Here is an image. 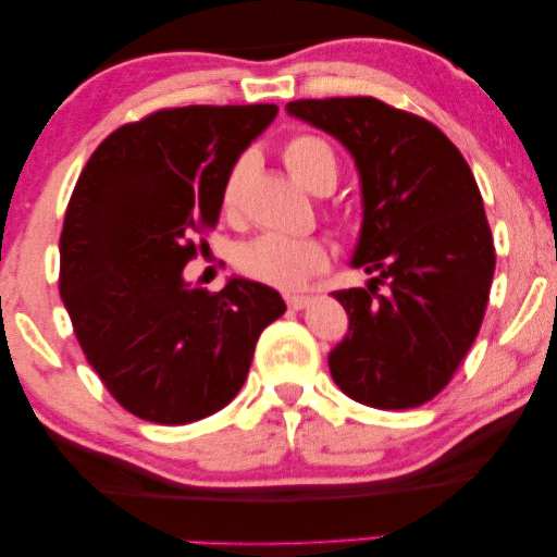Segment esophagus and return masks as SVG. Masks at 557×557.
<instances>
[{"instance_id": "esophagus-1", "label": "esophagus", "mask_w": 557, "mask_h": 557, "mask_svg": "<svg viewBox=\"0 0 557 557\" xmlns=\"http://www.w3.org/2000/svg\"><path fill=\"white\" fill-rule=\"evenodd\" d=\"M286 304H288V308H294V311H304V308L311 304V298L294 294V296H286Z\"/></svg>"}]
</instances>
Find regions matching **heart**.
I'll return each mask as SVG.
<instances>
[{
	"label": "heart",
	"instance_id": "b5f03b06",
	"mask_svg": "<svg viewBox=\"0 0 557 557\" xmlns=\"http://www.w3.org/2000/svg\"><path fill=\"white\" fill-rule=\"evenodd\" d=\"M281 160L300 185L318 193L325 182H335L338 160L323 138L311 133H298L281 145ZM244 180V162L234 165L222 189V207L234 212L239 202ZM331 253L321 239H286L278 234H263L244 244L236 253V267L246 278L278 290H298L318 273L327 269Z\"/></svg>",
	"mask_w": 557,
	"mask_h": 557
}]
</instances>
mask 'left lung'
I'll list each match as a JSON object with an SVG mask.
<instances>
[{"mask_svg":"<svg viewBox=\"0 0 557 557\" xmlns=\"http://www.w3.org/2000/svg\"><path fill=\"white\" fill-rule=\"evenodd\" d=\"M352 152L362 180L355 269L368 288L333 290L350 331L327 364L362 405L409 409L449 385L476 341L496 269L469 162L434 123L372 96L290 100Z\"/></svg>","mask_w":557,"mask_h":557,"instance_id":"obj_1","label":"left lung"}]
</instances>
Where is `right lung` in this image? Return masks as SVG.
<instances>
[{
    "mask_svg": "<svg viewBox=\"0 0 557 557\" xmlns=\"http://www.w3.org/2000/svg\"><path fill=\"white\" fill-rule=\"evenodd\" d=\"M273 103L160 108L113 131L73 187L59 290L90 368L127 412L189 424L219 412L249 375L276 290L232 278L189 286L234 162L276 117Z\"/></svg>",
    "mask_w": 557,
    "mask_h": 557,
    "instance_id": "add662e5",
    "label": "right lung"
}]
</instances>
